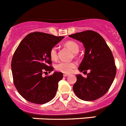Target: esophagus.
Here are the masks:
<instances>
[{"instance_id": "1", "label": "esophagus", "mask_w": 126, "mask_h": 126, "mask_svg": "<svg viewBox=\"0 0 126 126\" xmlns=\"http://www.w3.org/2000/svg\"><path fill=\"white\" fill-rule=\"evenodd\" d=\"M68 75H69V74H63V76H64V77H67V76H68Z\"/></svg>"}]
</instances>
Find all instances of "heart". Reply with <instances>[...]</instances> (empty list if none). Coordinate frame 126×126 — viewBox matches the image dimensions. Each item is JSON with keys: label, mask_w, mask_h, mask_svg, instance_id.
<instances>
[{"label": "heart", "mask_w": 126, "mask_h": 126, "mask_svg": "<svg viewBox=\"0 0 126 126\" xmlns=\"http://www.w3.org/2000/svg\"><path fill=\"white\" fill-rule=\"evenodd\" d=\"M64 46L74 53H77L79 51V46L74 40H68L64 43ZM49 56L52 61H56L58 60V56L57 48L56 47L51 48L49 52ZM76 66L77 64L75 62H62L56 65V69L62 73L70 74L76 67Z\"/></svg>", "instance_id": "b5f03b06"}]
</instances>
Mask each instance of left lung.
Here are the masks:
<instances>
[{
  "label": "left lung",
  "mask_w": 126,
  "mask_h": 126,
  "mask_svg": "<svg viewBox=\"0 0 126 126\" xmlns=\"http://www.w3.org/2000/svg\"><path fill=\"white\" fill-rule=\"evenodd\" d=\"M69 37L82 42L85 47L79 70L90 71L86 78L77 75L73 90L80 99L96 100L107 93L115 77L117 68L112 52L103 38L93 30L76 33Z\"/></svg>",
  "instance_id": "8db88e82"
}]
</instances>
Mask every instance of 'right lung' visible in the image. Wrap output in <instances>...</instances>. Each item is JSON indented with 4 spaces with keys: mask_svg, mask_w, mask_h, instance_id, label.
Segmentation results:
<instances>
[{
    "mask_svg": "<svg viewBox=\"0 0 126 126\" xmlns=\"http://www.w3.org/2000/svg\"><path fill=\"white\" fill-rule=\"evenodd\" d=\"M64 37L46 33H30L20 42L13 54L11 70L13 82L23 98L35 104H44L54 98L62 72L42 77L45 72L54 70L50 50Z\"/></svg>",
    "mask_w": 126,
    "mask_h": 126,
    "instance_id": "obj_1",
    "label": "right lung"
}]
</instances>
